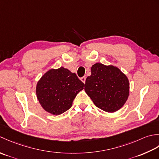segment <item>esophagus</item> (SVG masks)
Instances as JSON below:
<instances>
[{
  "label": "esophagus",
  "mask_w": 159,
  "mask_h": 159,
  "mask_svg": "<svg viewBox=\"0 0 159 159\" xmlns=\"http://www.w3.org/2000/svg\"><path fill=\"white\" fill-rule=\"evenodd\" d=\"M86 77L85 76H84V77H82V78H81V81H82V82L83 83L85 84V82H86Z\"/></svg>",
  "instance_id": "1"
}]
</instances>
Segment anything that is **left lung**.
Here are the masks:
<instances>
[{
  "instance_id": "1",
  "label": "left lung",
  "mask_w": 159,
  "mask_h": 159,
  "mask_svg": "<svg viewBox=\"0 0 159 159\" xmlns=\"http://www.w3.org/2000/svg\"><path fill=\"white\" fill-rule=\"evenodd\" d=\"M84 90L97 107L111 113L121 109L128 100L129 83L118 67L98 62L91 67Z\"/></svg>"
}]
</instances>
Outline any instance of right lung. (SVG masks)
Returning a JSON list of instances; mask_svg holds the SVG:
<instances>
[{"label":"right lung","instance_id":"obj_1","mask_svg":"<svg viewBox=\"0 0 159 159\" xmlns=\"http://www.w3.org/2000/svg\"><path fill=\"white\" fill-rule=\"evenodd\" d=\"M75 73L60 67L47 71L36 84L37 99L45 111L59 115L69 110L84 88Z\"/></svg>","mask_w":159,"mask_h":159}]
</instances>
